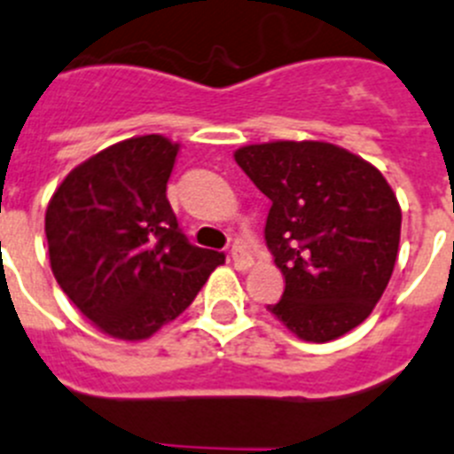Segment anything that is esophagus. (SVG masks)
Instances as JSON below:
<instances>
[{"label":"esophagus","mask_w":454,"mask_h":454,"mask_svg":"<svg viewBox=\"0 0 454 454\" xmlns=\"http://www.w3.org/2000/svg\"><path fill=\"white\" fill-rule=\"evenodd\" d=\"M231 257L232 262H235L237 269H251L253 266V255L248 253V248L244 247V244H235L231 251Z\"/></svg>","instance_id":"obj_1"}]
</instances>
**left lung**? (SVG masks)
Segmentation results:
<instances>
[{"label": "left lung", "mask_w": 454, "mask_h": 454, "mask_svg": "<svg viewBox=\"0 0 454 454\" xmlns=\"http://www.w3.org/2000/svg\"><path fill=\"white\" fill-rule=\"evenodd\" d=\"M235 160L270 199L266 247L285 275L269 311L309 342L365 320L383 295L401 239V206L361 156L323 141L239 147Z\"/></svg>", "instance_id": "8db88e82"}]
</instances>
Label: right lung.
<instances>
[{
	"mask_svg": "<svg viewBox=\"0 0 454 454\" xmlns=\"http://www.w3.org/2000/svg\"><path fill=\"white\" fill-rule=\"evenodd\" d=\"M179 143L127 138L67 175L46 207L51 270L100 332L145 340L197 298L223 253L190 244L165 190Z\"/></svg>",
	"mask_w": 454,
	"mask_h": 454,
	"instance_id": "1",
	"label": "right lung"
}]
</instances>
